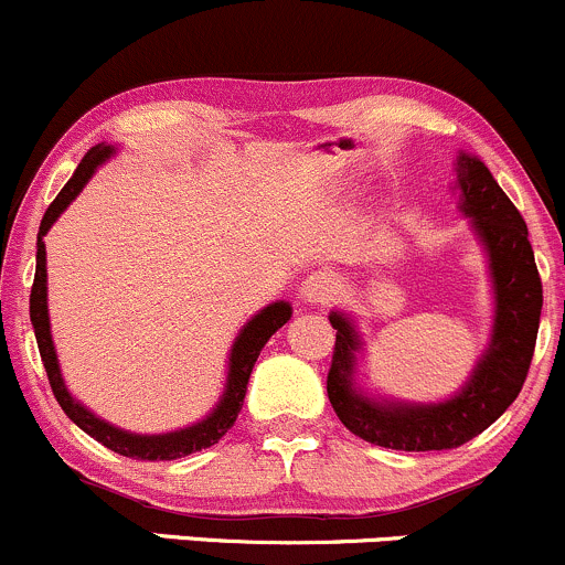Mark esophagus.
<instances>
[{
  "label": "esophagus",
  "instance_id": "obj_1",
  "mask_svg": "<svg viewBox=\"0 0 565 565\" xmlns=\"http://www.w3.org/2000/svg\"><path fill=\"white\" fill-rule=\"evenodd\" d=\"M338 292V281L332 273H311V276L302 281V298L308 302H313V306H324V302L332 300V295Z\"/></svg>",
  "mask_w": 565,
  "mask_h": 565
}]
</instances>
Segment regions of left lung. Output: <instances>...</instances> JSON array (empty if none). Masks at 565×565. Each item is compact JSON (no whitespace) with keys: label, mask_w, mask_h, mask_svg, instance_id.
I'll return each instance as SVG.
<instances>
[{"label":"left lung","mask_w":565,"mask_h":565,"mask_svg":"<svg viewBox=\"0 0 565 565\" xmlns=\"http://www.w3.org/2000/svg\"><path fill=\"white\" fill-rule=\"evenodd\" d=\"M462 211L473 216L490 254L495 284V330L487 354L479 360L468 387L438 406L373 403L352 387L354 352L360 341L341 313H332L335 332L328 371V397L338 419L365 441L403 452L457 449L487 430L520 395L531 371L542 319V276L533 259L527 224L479 159L457 157Z\"/></svg>","instance_id":"left-lung-1"}]
</instances>
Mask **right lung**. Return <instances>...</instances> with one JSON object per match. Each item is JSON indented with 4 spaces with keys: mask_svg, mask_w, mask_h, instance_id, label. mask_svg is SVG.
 <instances>
[{
    "mask_svg": "<svg viewBox=\"0 0 565 565\" xmlns=\"http://www.w3.org/2000/svg\"><path fill=\"white\" fill-rule=\"evenodd\" d=\"M113 153L110 146H94L86 157L81 159L78 170L75 175L64 183L62 192L56 194L51 205H47L43 222H40V235H38V270H34V284H32V295H29V317H32V328H34V338H38V349L40 358H43L47 382H51L53 397L58 401L62 412L73 419L75 425L81 427L83 433H88L92 438H97L103 447L113 449V452L132 457V460H175V457H186L192 452H200V449L213 447L218 444V438L235 425L237 414L243 408V397H246V384L248 376H252V367L257 362L259 352L270 335L278 328L287 324V319L292 317V308L289 302H273L267 306L265 311H259L246 328L241 330L237 335L235 347H233V358H230V379H227V392H224L222 403L216 406V412L211 417L203 419V423L186 427V430H175V433H164V436H135V433L118 430L108 423H103L99 417H94L92 412L75 403L70 397L67 387L62 382V373H58V362H56V352H53V341H51V328H47V302H45V243L43 235L51 230V224L56 222L58 213L64 211L70 203L75 200V194L86 186V181L92 178L97 164H103Z\"/></svg>",
    "mask_w": 565,
    "mask_h": 565,
    "instance_id": "1",
    "label": "right lung"
}]
</instances>
